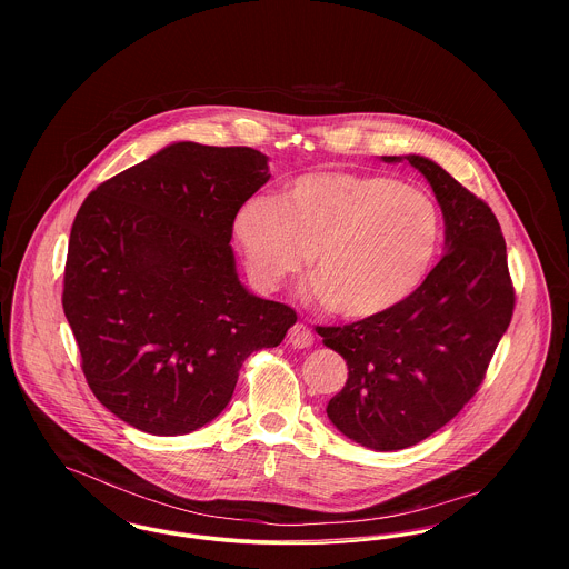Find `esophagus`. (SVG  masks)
Instances as JSON below:
<instances>
[{
    "instance_id": "1",
    "label": "esophagus",
    "mask_w": 569,
    "mask_h": 569,
    "mask_svg": "<svg viewBox=\"0 0 569 569\" xmlns=\"http://www.w3.org/2000/svg\"><path fill=\"white\" fill-rule=\"evenodd\" d=\"M289 343H291L293 348H307V346H311V343H313V332H311V328L307 325H302V322L291 326V328H289Z\"/></svg>"
}]
</instances>
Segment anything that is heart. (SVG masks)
Masks as SVG:
<instances>
[{
    "label": "heart",
    "mask_w": 569,
    "mask_h": 569,
    "mask_svg": "<svg viewBox=\"0 0 569 569\" xmlns=\"http://www.w3.org/2000/svg\"><path fill=\"white\" fill-rule=\"evenodd\" d=\"M256 289L276 291L309 260L311 293L363 320L407 300L438 247V210L418 188L386 174L309 172L280 199L253 194L232 221Z\"/></svg>",
    "instance_id": "b5f03b06"
}]
</instances>
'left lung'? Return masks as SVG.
Masks as SVG:
<instances>
[{"label":"left lung","mask_w":569,"mask_h":569,"mask_svg":"<svg viewBox=\"0 0 569 569\" xmlns=\"http://www.w3.org/2000/svg\"><path fill=\"white\" fill-rule=\"evenodd\" d=\"M401 160L425 174L440 203L445 256L395 309L318 326L325 346L348 366V381L326 413L343 436L375 451L418 445L473 399L515 309L492 210L427 158H383Z\"/></svg>","instance_id":"1"}]
</instances>
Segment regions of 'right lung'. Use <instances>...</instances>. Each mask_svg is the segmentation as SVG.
Returning <instances> with one entry per match:
<instances>
[{
	"mask_svg": "<svg viewBox=\"0 0 569 569\" xmlns=\"http://www.w3.org/2000/svg\"><path fill=\"white\" fill-rule=\"evenodd\" d=\"M269 177L256 149L174 142L82 201L63 311L93 397L131 427L208 425L244 359L296 325L291 307L244 289L230 244L237 210Z\"/></svg>",
	"mask_w": 569,
	"mask_h": 569,
	"instance_id": "obj_1",
	"label": "right lung"
}]
</instances>
